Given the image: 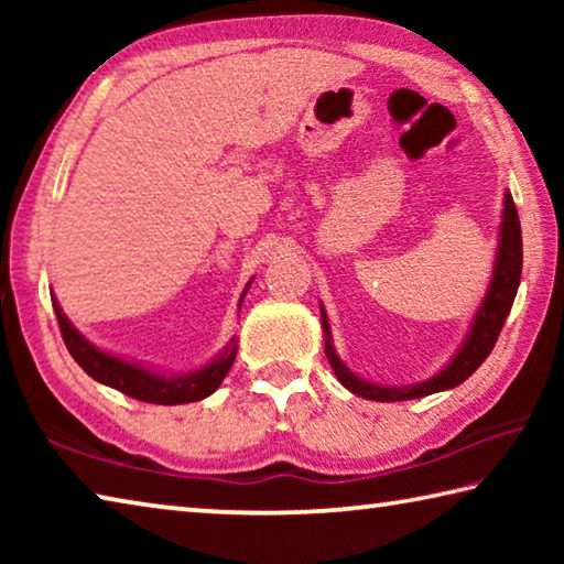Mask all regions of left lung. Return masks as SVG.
<instances>
[{"label": "left lung", "mask_w": 564, "mask_h": 564, "mask_svg": "<svg viewBox=\"0 0 564 564\" xmlns=\"http://www.w3.org/2000/svg\"><path fill=\"white\" fill-rule=\"evenodd\" d=\"M522 275V231H520V218L518 208H514L512 194L505 191L502 196V212H500V226H498V248H495V261H492V275L485 291L480 305H477L475 316L470 321L465 338L453 358L437 370L435 376L420 380V383L410 386H380L373 380H366L352 373V370L340 360L333 346L330 326L326 308L321 303V326H323V346H326V356L333 368V373L340 380L343 388H348L352 395H360L366 400H378V403H395V400H415L425 398L441 390H451L460 386L463 380L470 378L477 368L482 366V360L490 356V350L498 340L502 323L508 318L512 308L514 295H518Z\"/></svg>", "instance_id": "left-lung-1"}]
</instances>
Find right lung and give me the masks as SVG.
<instances>
[{
    "label": "right lung",
    "mask_w": 564,
    "mask_h": 564,
    "mask_svg": "<svg viewBox=\"0 0 564 564\" xmlns=\"http://www.w3.org/2000/svg\"><path fill=\"white\" fill-rule=\"evenodd\" d=\"M253 281V279H251ZM251 281L246 283L241 293V301H238V311H241V303L246 299L248 289H251ZM56 321H59L62 336L66 348H69L72 358L84 368V373L91 376L97 383L109 386L113 390H121L123 395L144 400V403H156V405H181V403H196V400H204L212 393H216L221 380L226 378L228 370H231L236 352H238V340L231 338L218 350L216 356L198 366L196 370H184V373H169V370H159L144 366L139 360H129L117 352H109L82 336L79 328H74V323L66 318L62 311L56 295L52 299Z\"/></svg>",
    "instance_id": "obj_1"
}]
</instances>
